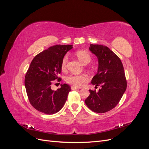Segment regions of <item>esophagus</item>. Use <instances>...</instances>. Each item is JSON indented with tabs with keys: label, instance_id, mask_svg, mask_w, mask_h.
<instances>
[{
	"label": "esophagus",
	"instance_id": "1",
	"mask_svg": "<svg viewBox=\"0 0 149 149\" xmlns=\"http://www.w3.org/2000/svg\"><path fill=\"white\" fill-rule=\"evenodd\" d=\"M71 89H72V90H76V89H79V88H76V87L74 86H71Z\"/></svg>",
	"mask_w": 149,
	"mask_h": 149
}]
</instances>
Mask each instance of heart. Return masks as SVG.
<instances>
[{
    "mask_svg": "<svg viewBox=\"0 0 149 149\" xmlns=\"http://www.w3.org/2000/svg\"><path fill=\"white\" fill-rule=\"evenodd\" d=\"M78 59L81 61L83 64L89 63L91 60V57L89 54L84 51H78L76 52ZM68 61V56L66 55L63 58L61 61V68H65L66 66L67 62ZM89 78L86 74H71L66 78V81L68 83L73 85L74 86L81 87L89 81Z\"/></svg>",
    "mask_w": 149,
    "mask_h": 149,
    "instance_id": "obj_1",
    "label": "heart"
}]
</instances>
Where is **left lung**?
<instances>
[{"label":"left lung","instance_id":"left-lung-1","mask_svg":"<svg viewBox=\"0 0 149 149\" xmlns=\"http://www.w3.org/2000/svg\"><path fill=\"white\" fill-rule=\"evenodd\" d=\"M89 49L98 60L97 72L91 84L101 88L98 92L89 89L85 103L91 111L104 113L118 105L127 88L124 67L120 58L107 47L91 44Z\"/></svg>","mask_w":149,"mask_h":149}]
</instances>
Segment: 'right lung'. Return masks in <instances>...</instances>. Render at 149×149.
<instances>
[{
    "mask_svg": "<svg viewBox=\"0 0 149 149\" xmlns=\"http://www.w3.org/2000/svg\"><path fill=\"white\" fill-rule=\"evenodd\" d=\"M73 45H57L40 53L31 61L25 77V86L29 101L35 109L53 114L61 109L71 91L68 84H60L56 91L51 88L53 81L61 71V61Z\"/></svg>",
    "mask_w": 149,
    "mask_h": 149,
    "instance_id": "1",
    "label": "right lung"
}]
</instances>
